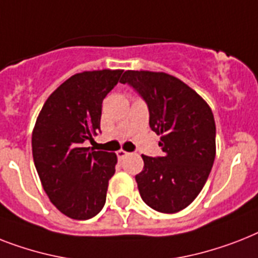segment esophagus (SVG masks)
Returning <instances> with one entry per match:
<instances>
[{
    "instance_id": "esophagus-1",
    "label": "esophagus",
    "mask_w": 258,
    "mask_h": 258,
    "mask_svg": "<svg viewBox=\"0 0 258 258\" xmlns=\"http://www.w3.org/2000/svg\"><path fill=\"white\" fill-rule=\"evenodd\" d=\"M127 155H130V154H128V152H127V151H124V150H119L118 152H116V156H118L119 160H122V159H124L125 156H127Z\"/></svg>"
}]
</instances>
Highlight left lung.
I'll return each mask as SVG.
<instances>
[{
  "mask_svg": "<svg viewBox=\"0 0 258 258\" xmlns=\"http://www.w3.org/2000/svg\"><path fill=\"white\" fill-rule=\"evenodd\" d=\"M120 83L146 100L151 130L162 135L163 156L142 155L143 171L135 176L140 196L158 212H179L198 198L215 162L212 110L189 86L165 73L127 70Z\"/></svg>",
  "mask_w": 258,
  "mask_h": 258,
  "instance_id": "left-lung-1",
  "label": "left lung"
}]
</instances>
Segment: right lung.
Returning a JSON list of instances; mask_svg holds the SVG:
<instances>
[{
  "label": "right lung",
  "instance_id": "right-lung-1",
  "mask_svg": "<svg viewBox=\"0 0 258 258\" xmlns=\"http://www.w3.org/2000/svg\"><path fill=\"white\" fill-rule=\"evenodd\" d=\"M122 73L95 70L73 75L47 98L35 122L31 147L42 187L70 219H91L106 203L118 158L83 143L100 130L102 102Z\"/></svg>",
  "mask_w": 258,
  "mask_h": 258
}]
</instances>
